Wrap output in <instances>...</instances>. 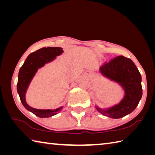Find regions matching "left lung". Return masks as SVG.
Segmentation results:
<instances>
[{
	"mask_svg": "<svg viewBox=\"0 0 155 155\" xmlns=\"http://www.w3.org/2000/svg\"><path fill=\"white\" fill-rule=\"evenodd\" d=\"M101 75L117 83L124 91V96L119 103L109 108H101L95 105L102 114L112 118H120L135 109L142 98L141 75L132 60L119 56L101 66Z\"/></svg>",
	"mask_w": 155,
	"mask_h": 155,
	"instance_id": "left-lung-1",
	"label": "left lung"
}]
</instances>
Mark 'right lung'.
I'll use <instances>...</instances> for the list:
<instances>
[{"label": "right lung", "instance_id": "1", "mask_svg": "<svg viewBox=\"0 0 155 155\" xmlns=\"http://www.w3.org/2000/svg\"><path fill=\"white\" fill-rule=\"evenodd\" d=\"M64 51L61 47L42 48L39 50L32 52L28 56L20 68L18 77L17 92L21 98V103L26 109L41 118H48L58 114L61 111L63 106L56 109H37L27 104L26 101V94L31 83L39 68L53 61L54 59L63 53Z\"/></svg>", "mask_w": 155, "mask_h": 155}]
</instances>
